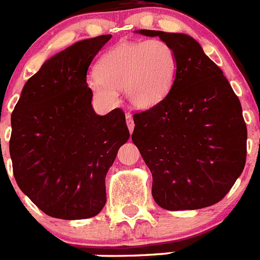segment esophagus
Listing matches in <instances>:
<instances>
[{"label": "esophagus", "instance_id": "1", "mask_svg": "<svg viewBox=\"0 0 260 260\" xmlns=\"http://www.w3.org/2000/svg\"><path fill=\"white\" fill-rule=\"evenodd\" d=\"M126 123H127L128 132L133 133V130H134V119H133L132 114H126Z\"/></svg>", "mask_w": 260, "mask_h": 260}]
</instances>
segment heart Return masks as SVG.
<instances>
[{
    "mask_svg": "<svg viewBox=\"0 0 260 260\" xmlns=\"http://www.w3.org/2000/svg\"><path fill=\"white\" fill-rule=\"evenodd\" d=\"M178 61L171 45L158 39L122 43L105 52L88 79L89 89L107 104L118 102L125 89L128 103L138 109L155 107L176 80Z\"/></svg>",
    "mask_w": 260,
    "mask_h": 260,
    "instance_id": "obj_1",
    "label": "heart"
}]
</instances>
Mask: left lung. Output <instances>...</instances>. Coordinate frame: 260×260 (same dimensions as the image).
<instances>
[{
    "label": "left lung",
    "instance_id": "1",
    "mask_svg": "<svg viewBox=\"0 0 260 260\" xmlns=\"http://www.w3.org/2000/svg\"><path fill=\"white\" fill-rule=\"evenodd\" d=\"M176 52L168 95L135 113L132 139L152 173V197L169 211L199 210L221 201L246 162L242 108L222 71L185 34L139 29Z\"/></svg>",
    "mask_w": 260,
    "mask_h": 260
}]
</instances>
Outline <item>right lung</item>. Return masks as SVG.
<instances>
[{
    "instance_id": "1",
    "label": "right lung",
    "mask_w": 260,
    "mask_h": 260,
    "mask_svg": "<svg viewBox=\"0 0 260 260\" xmlns=\"http://www.w3.org/2000/svg\"><path fill=\"white\" fill-rule=\"evenodd\" d=\"M110 38L78 41L45 61L11 114L15 181L52 217L88 219L103 210L105 176L130 137L119 108L95 113L87 84V70Z\"/></svg>"
}]
</instances>
